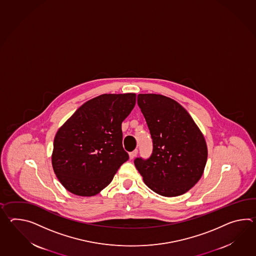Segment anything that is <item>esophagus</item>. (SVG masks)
<instances>
[{"instance_id":"esophagus-1","label":"esophagus","mask_w":256,"mask_h":256,"mask_svg":"<svg viewBox=\"0 0 256 256\" xmlns=\"http://www.w3.org/2000/svg\"><path fill=\"white\" fill-rule=\"evenodd\" d=\"M136 154H138V150H133L132 152L130 154V159L133 160L136 156Z\"/></svg>"}]
</instances>
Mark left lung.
<instances>
[{"label": "left lung", "mask_w": 256, "mask_h": 256, "mask_svg": "<svg viewBox=\"0 0 256 256\" xmlns=\"http://www.w3.org/2000/svg\"><path fill=\"white\" fill-rule=\"evenodd\" d=\"M142 110L154 142L148 160L136 158V170L155 193L172 198L186 193L198 182L208 160L204 135L192 116L170 97L140 94Z\"/></svg>", "instance_id": "left-lung-1"}]
</instances>
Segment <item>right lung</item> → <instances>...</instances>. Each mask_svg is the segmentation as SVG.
<instances>
[{
	"mask_svg": "<svg viewBox=\"0 0 256 256\" xmlns=\"http://www.w3.org/2000/svg\"><path fill=\"white\" fill-rule=\"evenodd\" d=\"M136 94H104L80 106L56 133L52 167L65 189L80 196L100 193L128 160L121 124Z\"/></svg>",
	"mask_w": 256,
	"mask_h": 256,
	"instance_id": "1",
	"label": "right lung"
}]
</instances>
